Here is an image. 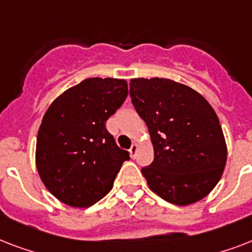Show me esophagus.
Returning <instances> with one entry per match:
<instances>
[{
	"label": "esophagus",
	"instance_id": "34e87169",
	"mask_svg": "<svg viewBox=\"0 0 252 252\" xmlns=\"http://www.w3.org/2000/svg\"><path fill=\"white\" fill-rule=\"evenodd\" d=\"M137 149H138V146L137 144H132V146H130V149H129V153H130V157L134 158L136 157V153H137Z\"/></svg>",
	"mask_w": 252,
	"mask_h": 252
}]
</instances>
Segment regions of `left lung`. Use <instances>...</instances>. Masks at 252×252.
<instances>
[{"instance_id":"1","label":"left lung","mask_w":252,"mask_h":252,"mask_svg":"<svg viewBox=\"0 0 252 252\" xmlns=\"http://www.w3.org/2000/svg\"><path fill=\"white\" fill-rule=\"evenodd\" d=\"M129 95L154 146L153 162L141 168L150 189L176 205L205 197L221 179L227 157L211 104L191 87L157 77L130 80Z\"/></svg>"}]
</instances>
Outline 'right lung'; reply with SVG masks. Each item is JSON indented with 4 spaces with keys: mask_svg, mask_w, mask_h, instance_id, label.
<instances>
[{
    "mask_svg": "<svg viewBox=\"0 0 252 252\" xmlns=\"http://www.w3.org/2000/svg\"><path fill=\"white\" fill-rule=\"evenodd\" d=\"M126 81L87 78L53 100L36 140V167L55 197L86 208L111 191L129 153L120 149L106 122L126 100Z\"/></svg>",
    "mask_w": 252,
    "mask_h": 252,
    "instance_id": "1",
    "label": "right lung"
}]
</instances>
